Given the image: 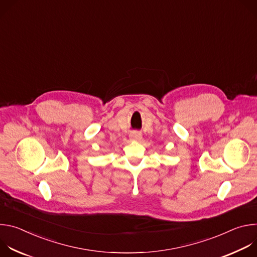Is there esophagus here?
I'll return each instance as SVG.
<instances>
[{
  "label": "esophagus",
  "instance_id": "1",
  "mask_svg": "<svg viewBox=\"0 0 257 257\" xmlns=\"http://www.w3.org/2000/svg\"><path fill=\"white\" fill-rule=\"evenodd\" d=\"M141 136H142V134L138 131H133L130 133V138L132 140H139L141 138Z\"/></svg>",
  "mask_w": 257,
  "mask_h": 257
}]
</instances>
